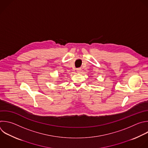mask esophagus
<instances>
[{"instance_id":"1","label":"esophagus","mask_w":148,"mask_h":148,"mask_svg":"<svg viewBox=\"0 0 148 148\" xmlns=\"http://www.w3.org/2000/svg\"><path fill=\"white\" fill-rule=\"evenodd\" d=\"M81 68H78V69H77V72L78 73H79L81 72Z\"/></svg>"}]
</instances>
